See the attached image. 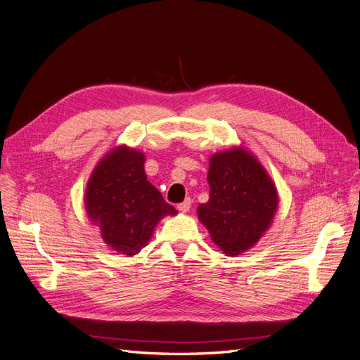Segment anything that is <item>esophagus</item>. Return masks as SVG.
Segmentation results:
<instances>
[{"instance_id":"1","label":"esophagus","mask_w":360,"mask_h":360,"mask_svg":"<svg viewBox=\"0 0 360 360\" xmlns=\"http://www.w3.org/2000/svg\"><path fill=\"white\" fill-rule=\"evenodd\" d=\"M191 204H192L191 198H186L181 204L177 205V209H179V212H181V213H188L189 209H191Z\"/></svg>"}]
</instances>
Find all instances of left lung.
<instances>
[{
  "label": "left lung",
  "mask_w": 360,
  "mask_h": 360,
  "mask_svg": "<svg viewBox=\"0 0 360 360\" xmlns=\"http://www.w3.org/2000/svg\"><path fill=\"white\" fill-rule=\"evenodd\" d=\"M209 201L200 204V222L213 243L228 257L254 248L278 210L276 184L255 155L233 147L210 158Z\"/></svg>",
  "instance_id": "obj_1"
}]
</instances>
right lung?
Segmentation results:
<instances>
[{
	"label": "right lung",
	"mask_w": 360,
	"mask_h": 360,
	"mask_svg": "<svg viewBox=\"0 0 360 360\" xmlns=\"http://www.w3.org/2000/svg\"><path fill=\"white\" fill-rule=\"evenodd\" d=\"M146 155L118 146L99 160L86 181L84 205L103 242L117 254L134 257L147 246L162 217L177 214L147 180Z\"/></svg>",
	"instance_id": "add662e5"
}]
</instances>
